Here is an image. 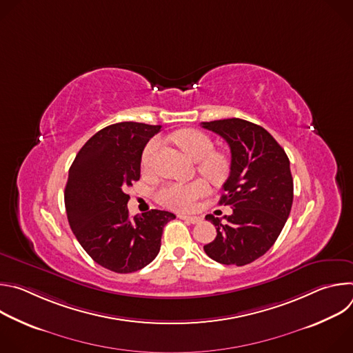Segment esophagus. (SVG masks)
<instances>
[{
    "label": "esophagus",
    "mask_w": 353,
    "mask_h": 353,
    "mask_svg": "<svg viewBox=\"0 0 353 353\" xmlns=\"http://www.w3.org/2000/svg\"><path fill=\"white\" fill-rule=\"evenodd\" d=\"M180 218L181 219H184L185 222H188V223H192V225H195V223H199L201 221H203V218L201 216H188V215H180Z\"/></svg>",
    "instance_id": "34e87169"
}]
</instances>
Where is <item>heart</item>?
Wrapping results in <instances>:
<instances>
[{
	"instance_id": "b5f03b06",
	"label": "heart",
	"mask_w": 353,
	"mask_h": 353,
	"mask_svg": "<svg viewBox=\"0 0 353 353\" xmlns=\"http://www.w3.org/2000/svg\"><path fill=\"white\" fill-rule=\"evenodd\" d=\"M172 141L183 150L185 157L196 162V170L210 181L219 184L228 177L229 162L223 155L214 152V142L207 134L192 128H184L176 131L172 135ZM159 145L161 141L158 138L150 139L145 145L141 155V166L143 170L149 169ZM208 192L210 185L205 180H194L184 184L170 183L157 192V199L170 210L190 211L194 208L195 201L205 196Z\"/></svg>"
}]
</instances>
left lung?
<instances>
[{"instance_id": "8db88e82", "label": "left lung", "mask_w": 353, "mask_h": 353, "mask_svg": "<svg viewBox=\"0 0 353 353\" xmlns=\"http://www.w3.org/2000/svg\"><path fill=\"white\" fill-rule=\"evenodd\" d=\"M229 145L230 174L219 204L233 208L221 219L207 215L216 237L204 245L208 257L225 265H245L272 247L293 203V179L283 148L261 125L241 119L201 123Z\"/></svg>"}]
</instances>
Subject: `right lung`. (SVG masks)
Segmentation results:
<instances>
[{
  "label": "right lung",
  "mask_w": 353,
  "mask_h": 353,
  "mask_svg": "<svg viewBox=\"0 0 353 353\" xmlns=\"http://www.w3.org/2000/svg\"><path fill=\"white\" fill-rule=\"evenodd\" d=\"M161 125L124 121L97 131L75 157L64 201L70 226L94 263L117 274L135 272L161 250L174 214L150 210L130 216L125 188L139 180L141 155Z\"/></svg>",
  "instance_id": "right-lung-1"
}]
</instances>
